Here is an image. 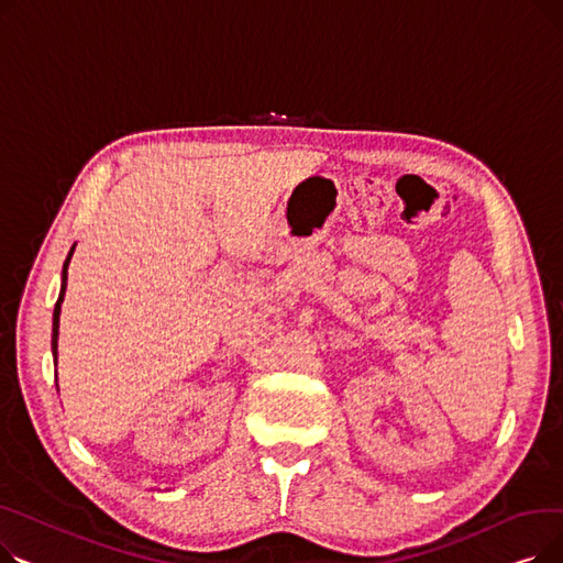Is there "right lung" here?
Returning <instances> with one entry per match:
<instances>
[{"instance_id": "1", "label": "right lung", "mask_w": 563, "mask_h": 563, "mask_svg": "<svg viewBox=\"0 0 563 563\" xmlns=\"http://www.w3.org/2000/svg\"><path fill=\"white\" fill-rule=\"evenodd\" d=\"M75 253V246L70 249L66 262H64V274H62V291H58V301L54 306V317H52V353H54V365H56V342H58V317H62V303H64V297H66V287H68V264H70V257Z\"/></svg>"}]
</instances>
